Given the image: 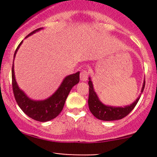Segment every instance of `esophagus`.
<instances>
[{
  "instance_id": "esophagus-1",
  "label": "esophagus",
  "mask_w": 157,
  "mask_h": 157,
  "mask_svg": "<svg viewBox=\"0 0 157 157\" xmlns=\"http://www.w3.org/2000/svg\"><path fill=\"white\" fill-rule=\"evenodd\" d=\"M88 75H89V72L88 71L86 70H83V71L80 72V78L82 81H86L88 78Z\"/></svg>"
}]
</instances>
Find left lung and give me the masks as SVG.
Segmentation results:
<instances>
[{
    "mask_svg": "<svg viewBox=\"0 0 157 157\" xmlns=\"http://www.w3.org/2000/svg\"><path fill=\"white\" fill-rule=\"evenodd\" d=\"M89 99L88 105L90 112L96 118L102 121H115V120H119L121 118L127 116L128 114L134 109L136 106L137 103L138 102L140 96H139L135 102H133L130 105L125 107H113L107 106L102 104L99 101L97 95L95 93L93 90V83L91 80L89 78ZM145 86V80L144 82L143 87H142L141 92L143 93Z\"/></svg>",
    "mask_w": 157,
    "mask_h": 157,
    "instance_id": "8db88e82",
    "label": "left lung"
}]
</instances>
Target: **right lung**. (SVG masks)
Segmentation results:
<instances>
[{"label": "right lung", "mask_w": 157, "mask_h": 157, "mask_svg": "<svg viewBox=\"0 0 157 157\" xmlns=\"http://www.w3.org/2000/svg\"><path fill=\"white\" fill-rule=\"evenodd\" d=\"M40 29L41 28L34 30L30 33L26 37L31 36L32 34ZM22 42L23 41L17 46L13 57H15L16 53ZM79 82H80V72H77L76 74L66 77L58 90L48 99L42 101L32 100L17 86L14 76L13 64L12 87L16 102L26 115L38 121L45 122L56 118L62 111L66 99L71 90Z\"/></svg>", "instance_id": "right-lung-1"}]
</instances>
